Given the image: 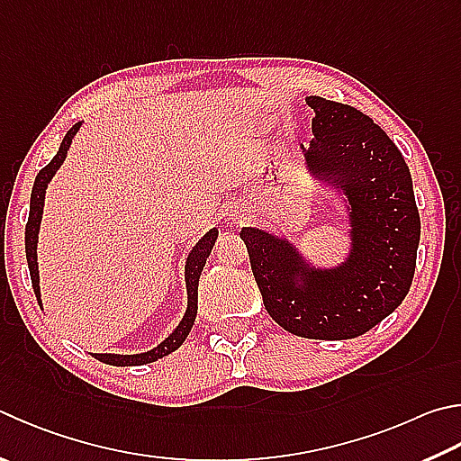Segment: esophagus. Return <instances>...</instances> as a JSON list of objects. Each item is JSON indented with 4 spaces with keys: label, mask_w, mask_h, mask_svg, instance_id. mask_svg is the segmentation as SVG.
Segmentation results:
<instances>
[{
    "label": "esophagus",
    "mask_w": 461,
    "mask_h": 461,
    "mask_svg": "<svg viewBox=\"0 0 461 461\" xmlns=\"http://www.w3.org/2000/svg\"><path fill=\"white\" fill-rule=\"evenodd\" d=\"M231 220L233 221H241V220H244V209H238V212L236 213H231Z\"/></svg>",
    "instance_id": "esophagus-1"
}]
</instances>
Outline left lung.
<instances>
[{
	"instance_id": "8db88e82",
	"label": "left lung",
	"mask_w": 461,
	"mask_h": 461,
	"mask_svg": "<svg viewBox=\"0 0 461 461\" xmlns=\"http://www.w3.org/2000/svg\"><path fill=\"white\" fill-rule=\"evenodd\" d=\"M314 111L306 173L340 199L348 252L314 266L294 241L244 228L264 306L284 330L304 339L361 337L403 303L413 282L421 221L403 155L373 119L353 106L308 96Z\"/></svg>"
}]
</instances>
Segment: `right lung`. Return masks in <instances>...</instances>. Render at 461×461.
<instances>
[{
	"label": "right lung",
	"instance_id": "add662e5",
	"mask_svg": "<svg viewBox=\"0 0 461 461\" xmlns=\"http://www.w3.org/2000/svg\"><path fill=\"white\" fill-rule=\"evenodd\" d=\"M82 122H77L74 127L66 132V137L62 139V145L58 149V153L54 155L52 161H50L44 169H41L36 175V181H33L32 187V197H30V217H28V225H26V258H28V267H30V276H32V286L33 292H36V298L41 306V292H40V272H38V233H40V223H41V215H44V202H46V189L48 183L52 181L56 171L60 169L66 155H68L72 139L77 137V132L80 131ZM217 228L209 230L205 236L197 241V244L191 248V252L185 259V288H187V308L185 314H183L181 322L175 326V330L167 337L163 342H158L157 347L150 350H145V353H137V355H116V353H92V357L98 358L106 365H114V366H139V365H147V363H155L158 358H163L167 355H171L173 350H177L183 342H185L187 334L194 329L195 316H197V286H199V276L203 272V266L207 262L209 254L215 246L217 240Z\"/></svg>",
	"mask_w": 461,
	"mask_h": 461
}]
</instances>
